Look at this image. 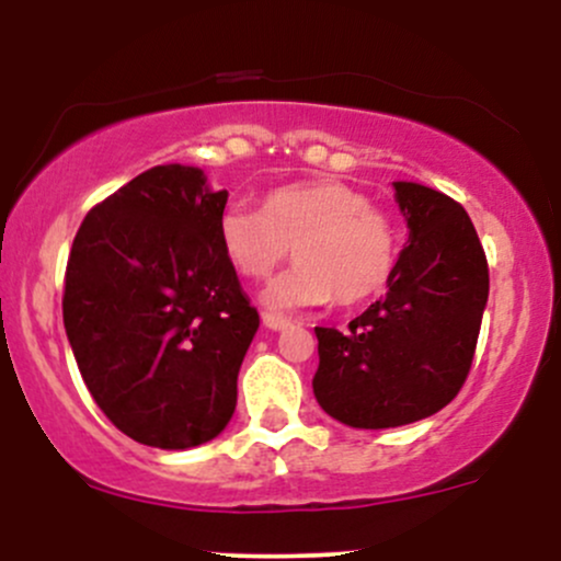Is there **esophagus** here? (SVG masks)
Instances as JSON below:
<instances>
[{
	"label": "esophagus",
	"mask_w": 561,
	"mask_h": 561,
	"mask_svg": "<svg viewBox=\"0 0 561 561\" xmlns=\"http://www.w3.org/2000/svg\"><path fill=\"white\" fill-rule=\"evenodd\" d=\"M263 327H268V330H285V327L293 324V319L289 317H282V313H263Z\"/></svg>",
	"instance_id": "obj_1"
}]
</instances>
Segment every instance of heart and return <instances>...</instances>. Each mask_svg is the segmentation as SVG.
<instances>
[{"label":"heart","instance_id":"obj_1","mask_svg":"<svg viewBox=\"0 0 561 561\" xmlns=\"http://www.w3.org/2000/svg\"><path fill=\"white\" fill-rule=\"evenodd\" d=\"M218 248L244 279H266L293 248L295 268L266 289L268 306H356L390 282L398 229L356 186L319 179L268 190L261 210L231 203L218 214Z\"/></svg>","mask_w":561,"mask_h":561}]
</instances>
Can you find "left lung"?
Wrapping results in <instances>:
<instances>
[{"label":"left lung","instance_id":"obj_1","mask_svg":"<svg viewBox=\"0 0 561 561\" xmlns=\"http://www.w3.org/2000/svg\"><path fill=\"white\" fill-rule=\"evenodd\" d=\"M396 199L411 231L385 298L345 332L317 327L313 396L362 430L420 422L454 401L488 302L485 250L467 210L414 182H396Z\"/></svg>","mask_w":561,"mask_h":561}]
</instances>
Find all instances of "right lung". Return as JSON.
<instances>
[{"label":"right lung","instance_id":"right-lung-1","mask_svg":"<svg viewBox=\"0 0 561 561\" xmlns=\"http://www.w3.org/2000/svg\"><path fill=\"white\" fill-rule=\"evenodd\" d=\"M214 192L156 165L89 210L66 266L62 321L94 403L121 433L192 448L227 427L259 311L218 248Z\"/></svg>","mask_w":561,"mask_h":561}]
</instances>
